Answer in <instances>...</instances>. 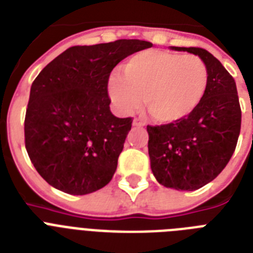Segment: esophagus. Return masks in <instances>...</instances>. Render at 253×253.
<instances>
[{"instance_id": "34e87169", "label": "esophagus", "mask_w": 253, "mask_h": 253, "mask_svg": "<svg viewBox=\"0 0 253 253\" xmlns=\"http://www.w3.org/2000/svg\"><path fill=\"white\" fill-rule=\"evenodd\" d=\"M133 125H134V126H143L145 123H143L142 120H139V119H134V120H133Z\"/></svg>"}]
</instances>
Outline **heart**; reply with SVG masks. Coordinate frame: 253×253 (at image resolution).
Wrapping results in <instances>:
<instances>
[{
    "instance_id": "heart-1",
    "label": "heart",
    "mask_w": 253,
    "mask_h": 253,
    "mask_svg": "<svg viewBox=\"0 0 253 253\" xmlns=\"http://www.w3.org/2000/svg\"><path fill=\"white\" fill-rule=\"evenodd\" d=\"M209 70L203 58L167 50H142L129 57L123 74L108 78V95L121 114L142 102L161 124H173L192 115L205 98Z\"/></svg>"
}]
</instances>
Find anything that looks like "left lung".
<instances>
[{"label":"left lung","instance_id":"8db88e82","mask_svg":"<svg viewBox=\"0 0 253 253\" xmlns=\"http://www.w3.org/2000/svg\"><path fill=\"white\" fill-rule=\"evenodd\" d=\"M205 61L209 86L197 110L173 124L147 125L151 171L159 184L196 191L221 173L234 154L242 111L234 78L207 49L171 46Z\"/></svg>","mask_w":253,"mask_h":253}]
</instances>
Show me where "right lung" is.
Here are the masks:
<instances>
[{
	"label": "right lung",
	"mask_w": 253,
	"mask_h": 253,
	"mask_svg": "<svg viewBox=\"0 0 253 253\" xmlns=\"http://www.w3.org/2000/svg\"><path fill=\"white\" fill-rule=\"evenodd\" d=\"M145 40L70 46L32 82L24 119V143L40 176L69 195H87L110 183L132 117L110 110L108 78Z\"/></svg>",
	"instance_id": "add662e5"
}]
</instances>
